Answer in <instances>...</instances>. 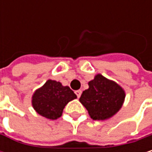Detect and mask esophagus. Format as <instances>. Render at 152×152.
I'll list each match as a JSON object with an SVG mask.
<instances>
[{"instance_id":"esophagus-1","label":"esophagus","mask_w":152,"mask_h":152,"mask_svg":"<svg viewBox=\"0 0 152 152\" xmlns=\"http://www.w3.org/2000/svg\"><path fill=\"white\" fill-rule=\"evenodd\" d=\"M76 96H77V98L79 99V98H80V96H81V94H82V91H81V90L76 91Z\"/></svg>"}]
</instances>
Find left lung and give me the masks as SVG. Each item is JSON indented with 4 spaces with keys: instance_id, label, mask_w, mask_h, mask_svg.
I'll return each instance as SVG.
<instances>
[{
    "instance_id": "left-lung-1",
    "label": "left lung",
    "mask_w": 152,
    "mask_h": 152,
    "mask_svg": "<svg viewBox=\"0 0 152 152\" xmlns=\"http://www.w3.org/2000/svg\"><path fill=\"white\" fill-rule=\"evenodd\" d=\"M88 84L89 88L83 91L79 101L92 120H107L119 112L126 95L118 83L98 74Z\"/></svg>"
}]
</instances>
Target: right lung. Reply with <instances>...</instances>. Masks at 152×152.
Returning a JSON list of instances; mask_svg holds the SVG:
<instances>
[{
  "label": "right lung",
  "instance_id": "add662e5",
  "mask_svg": "<svg viewBox=\"0 0 152 152\" xmlns=\"http://www.w3.org/2000/svg\"><path fill=\"white\" fill-rule=\"evenodd\" d=\"M75 99L76 95L69 86H63L60 82L49 79L33 93L31 104L41 116L56 120L61 116L65 106Z\"/></svg>",
  "mask_w": 152,
  "mask_h": 152
}]
</instances>
